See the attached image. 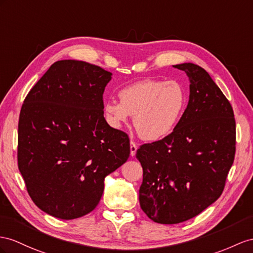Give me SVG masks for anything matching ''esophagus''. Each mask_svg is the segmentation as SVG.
Segmentation results:
<instances>
[{
	"instance_id": "1",
	"label": "esophagus",
	"mask_w": 253,
	"mask_h": 253,
	"mask_svg": "<svg viewBox=\"0 0 253 253\" xmlns=\"http://www.w3.org/2000/svg\"><path fill=\"white\" fill-rule=\"evenodd\" d=\"M135 153H137V145H135L134 142H130V156H134Z\"/></svg>"
}]
</instances>
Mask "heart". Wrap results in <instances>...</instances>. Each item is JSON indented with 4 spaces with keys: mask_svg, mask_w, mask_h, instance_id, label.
I'll return each mask as SVG.
<instances>
[{
    "mask_svg": "<svg viewBox=\"0 0 253 253\" xmlns=\"http://www.w3.org/2000/svg\"><path fill=\"white\" fill-rule=\"evenodd\" d=\"M120 101H107L103 114L112 128L121 129L133 116V126L145 141L167 137L182 115L186 94L174 81L143 80L120 90Z\"/></svg>",
    "mask_w": 253,
    "mask_h": 253,
    "instance_id": "b5f03b06",
    "label": "heart"
}]
</instances>
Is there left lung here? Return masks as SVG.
I'll list each match as a JSON object with an SVG mask.
<instances>
[{
	"label": "left lung",
	"instance_id": "obj_1",
	"mask_svg": "<svg viewBox=\"0 0 253 253\" xmlns=\"http://www.w3.org/2000/svg\"><path fill=\"white\" fill-rule=\"evenodd\" d=\"M173 67L189 78V101L173 132L143 144L135 157L143 168L142 211L163 224L198 216L221 196L234 161L235 119L231 103L199 65Z\"/></svg>",
	"mask_w": 253,
	"mask_h": 253
}]
</instances>
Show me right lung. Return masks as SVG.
<instances>
[{"instance_id": "obj_1", "label": "right lung", "mask_w": 253, "mask_h": 253, "mask_svg": "<svg viewBox=\"0 0 253 253\" xmlns=\"http://www.w3.org/2000/svg\"><path fill=\"white\" fill-rule=\"evenodd\" d=\"M112 74L76 60L50 66L25 97L18 124V167L35 205L70 220L92 211L105 178L125 164L128 135L103 118Z\"/></svg>"}]
</instances>
